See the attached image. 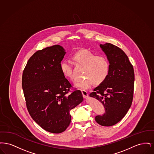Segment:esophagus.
Instances as JSON below:
<instances>
[{
  "label": "esophagus",
  "mask_w": 154,
  "mask_h": 154,
  "mask_svg": "<svg viewBox=\"0 0 154 154\" xmlns=\"http://www.w3.org/2000/svg\"><path fill=\"white\" fill-rule=\"evenodd\" d=\"M81 93H82V96H83V97H84V98H87V97H88V93L87 91H85V90H81Z\"/></svg>",
  "instance_id": "obj_1"
}]
</instances>
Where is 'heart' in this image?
<instances>
[{
    "label": "heart",
    "instance_id": "b5f03b06",
    "mask_svg": "<svg viewBox=\"0 0 154 154\" xmlns=\"http://www.w3.org/2000/svg\"><path fill=\"white\" fill-rule=\"evenodd\" d=\"M73 59L77 64L85 66L84 75L85 77L75 81L74 85L75 87L82 90L88 89L94 83L96 85L102 84L108 77L110 63L104 56H96L94 52L84 49L75 53ZM60 69L66 77L73 80V65L69 59L63 60L60 64Z\"/></svg>",
    "mask_w": 154,
    "mask_h": 154
}]
</instances>
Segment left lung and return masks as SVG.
<instances>
[{"label":"left lung","instance_id":"left-lung-1","mask_svg":"<svg viewBox=\"0 0 154 154\" xmlns=\"http://www.w3.org/2000/svg\"><path fill=\"white\" fill-rule=\"evenodd\" d=\"M110 63L108 77L89 96L102 103L105 109L103 115L95 121L103 126H110L119 122L132 105L134 74L128 56L121 48L111 44H100Z\"/></svg>","mask_w":154,"mask_h":154}]
</instances>
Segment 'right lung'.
<instances>
[{
  "mask_svg": "<svg viewBox=\"0 0 154 154\" xmlns=\"http://www.w3.org/2000/svg\"><path fill=\"white\" fill-rule=\"evenodd\" d=\"M65 54L59 45L37 51L22 74V89L31 117L53 133L66 130L71 122L70 110L83 100L80 90L69 94L72 85L60 69Z\"/></svg>",
  "mask_w": 154,
  "mask_h": 154,
  "instance_id": "right-lung-1",
  "label": "right lung"
}]
</instances>
